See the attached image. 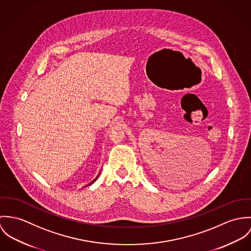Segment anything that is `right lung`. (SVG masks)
Here are the masks:
<instances>
[{
    "label": "right lung",
    "instance_id": "add662e5",
    "mask_svg": "<svg viewBox=\"0 0 251 251\" xmlns=\"http://www.w3.org/2000/svg\"><path fill=\"white\" fill-rule=\"evenodd\" d=\"M99 175H100V173H99V174H98V176H97V177H96V178H95V179H94V180H93V181H92V182H91V183H90V184H88V186H89V185H91V184H93V183H94V182H95V181H96V180H97V178H98V177H99Z\"/></svg>",
    "mask_w": 251,
    "mask_h": 251
}]
</instances>
